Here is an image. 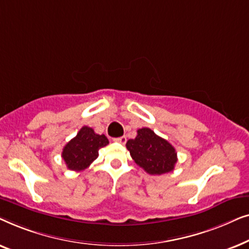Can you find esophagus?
<instances>
[{
	"label": "esophagus",
	"mask_w": 249,
	"mask_h": 249,
	"mask_svg": "<svg viewBox=\"0 0 249 249\" xmlns=\"http://www.w3.org/2000/svg\"><path fill=\"white\" fill-rule=\"evenodd\" d=\"M113 141L117 142H120V144H125V142H127V137H125V136H122V137L114 138Z\"/></svg>",
	"instance_id": "obj_1"
}]
</instances>
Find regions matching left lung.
Wrapping results in <instances>:
<instances>
[{
	"mask_svg": "<svg viewBox=\"0 0 249 249\" xmlns=\"http://www.w3.org/2000/svg\"><path fill=\"white\" fill-rule=\"evenodd\" d=\"M125 146L136 164L149 175L171 172L178 161L175 147L149 128L138 129L136 138L129 139Z\"/></svg>",
	"mask_w": 249,
	"mask_h": 249,
	"instance_id": "left-lung-1",
	"label": "left lung"
}]
</instances>
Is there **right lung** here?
Returning a JSON list of instances; mask_svg holds the SVG:
<instances>
[{
    "instance_id": "right-lung-1",
    "label": "right lung",
    "mask_w": 249,
    "mask_h": 249,
    "mask_svg": "<svg viewBox=\"0 0 249 249\" xmlns=\"http://www.w3.org/2000/svg\"><path fill=\"white\" fill-rule=\"evenodd\" d=\"M107 144L108 139L104 135L95 134L94 129L84 125L76 137L64 146L62 159L69 170L83 171L97 159L100 148Z\"/></svg>"
}]
</instances>
